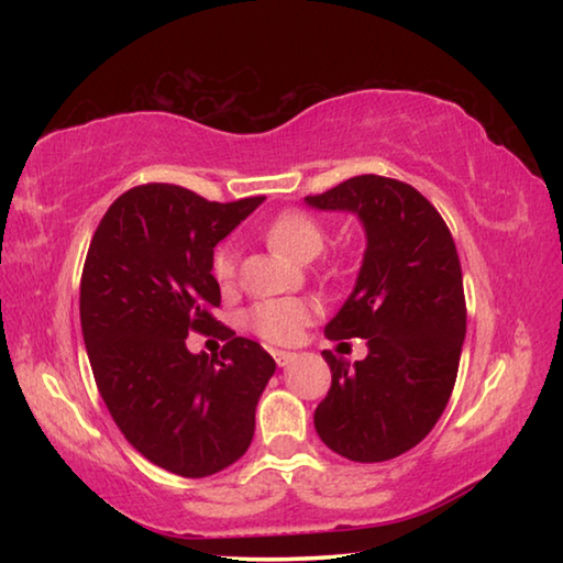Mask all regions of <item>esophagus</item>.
Here are the masks:
<instances>
[{
  "label": "esophagus",
  "instance_id": "obj_1",
  "mask_svg": "<svg viewBox=\"0 0 563 563\" xmlns=\"http://www.w3.org/2000/svg\"><path fill=\"white\" fill-rule=\"evenodd\" d=\"M273 357H275V362H278V367H285V365H290V362L295 360V352H288V350H275V352H273Z\"/></svg>",
  "mask_w": 563,
  "mask_h": 563
}]
</instances>
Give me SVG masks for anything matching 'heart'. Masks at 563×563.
Instances as JSON below:
<instances>
[{"instance_id":"heart-1","label":"heart","mask_w":563,"mask_h":563,"mask_svg":"<svg viewBox=\"0 0 563 563\" xmlns=\"http://www.w3.org/2000/svg\"><path fill=\"white\" fill-rule=\"evenodd\" d=\"M265 241H268L275 251L288 255L290 261L308 263L316 258V255H320L322 245H325V231H322L318 218H312L310 213L283 211L265 225ZM211 268L221 283L233 278V243H223L216 247ZM316 302L305 298H278L253 305V308L245 312V325L263 340L275 342V345H288V342H295L300 338V332L316 320Z\"/></svg>"}]
</instances>
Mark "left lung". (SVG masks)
<instances>
[{"mask_svg": "<svg viewBox=\"0 0 563 563\" xmlns=\"http://www.w3.org/2000/svg\"><path fill=\"white\" fill-rule=\"evenodd\" d=\"M305 203L355 213L367 238L355 290L325 325L330 340L365 338L367 357L322 352L332 385L316 430L345 460H395L432 432L460 369L466 305L452 233L417 188L375 174Z\"/></svg>", "mask_w": 563, "mask_h": 563, "instance_id": "1", "label": "left lung"}]
</instances>
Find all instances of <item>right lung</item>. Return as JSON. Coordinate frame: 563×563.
<instances>
[{
	"label": "right lung",
	"instance_id": "right-lung-1",
	"mask_svg": "<svg viewBox=\"0 0 563 563\" xmlns=\"http://www.w3.org/2000/svg\"><path fill=\"white\" fill-rule=\"evenodd\" d=\"M261 203L136 186L101 218L84 263L81 332L101 399L133 450L188 479L241 460L275 373L258 342L211 316L221 305L213 247ZM188 331L229 342L221 356H194Z\"/></svg>",
	"mask_w": 563,
	"mask_h": 563
}]
</instances>
